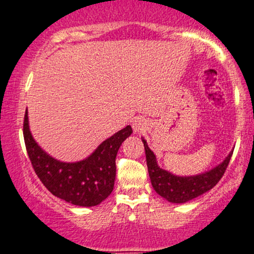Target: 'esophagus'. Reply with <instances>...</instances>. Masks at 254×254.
Masks as SVG:
<instances>
[{
    "instance_id": "1",
    "label": "esophagus",
    "mask_w": 254,
    "mask_h": 254,
    "mask_svg": "<svg viewBox=\"0 0 254 254\" xmlns=\"http://www.w3.org/2000/svg\"><path fill=\"white\" fill-rule=\"evenodd\" d=\"M133 129L135 133H142L145 132L147 128V122L143 119H135L133 121Z\"/></svg>"
}]
</instances>
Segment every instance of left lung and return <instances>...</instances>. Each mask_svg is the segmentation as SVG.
Listing matches in <instances>:
<instances>
[{
    "instance_id": "left-lung-1",
    "label": "left lung",
    "mask_w": 254,
    "mask_h": 254,
    "mask_svg": "<svg viewBox=\"0 0 254 254\" xmlns=\"http://www.w3.org/2000/svg\"><path fill=\"white\" fill-rule=\"evenodd\" d=\"M141 139L145 146L147 167L153 189L167 201L174 203L187 202L213 189L223 178L233 154V151H231L223 162L207 172L189 177H180L159 167L155 154L147 145L146 140L143 137Z\"/></svg>"
}]
</instances>
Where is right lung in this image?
I'll return each instance as SVG.
<instances>
[{
  "label": "right lung",
  "mask_w": 254,
  "mask_h": 254,
  "mask_svg": "<svg viewBox=\"0 0 254 254\" xmlns=\"http://www.w3.org/2000/svg\"><path fill=\"white\" fill-rule=\"evenodd\" d=\"M132 133V127L126 126L83 160L64 162L37 145L29 129L28 112L24 114V143L36 175L53 195L82 207L99 205L112 193L117 175L115 158L121 143Z\"/></svg>",
  "instance_id": "right-lung-1"
}]
</instances>
